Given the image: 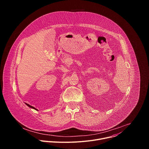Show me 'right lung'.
I'll use <instances>...</instances> for the list:
<instances>
[{"label": "right lung", "instance_id": "right-lung-1", "mask_svg": "<svg viewBox=\"0 0 149 149\" xmlns=\"http://www.w3.org/2000/svg\"><path fill=\"white\" fill-rule=\"evenodd\" d=\"M28 106V107H30V108H32V109H35V110H38L36 109H35V107H32V106H31V105H30L29 104H26V103H25Z\"/></svg>", "mask_w": 149, "mask_h": 149}]
</instances>
